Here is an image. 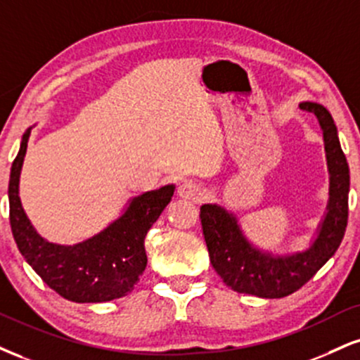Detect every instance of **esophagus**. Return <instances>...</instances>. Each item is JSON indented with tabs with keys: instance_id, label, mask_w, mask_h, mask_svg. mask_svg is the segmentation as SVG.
<instances>
[{
	"instance_id": "34e87169",
	"label": "esophagus",
	"mask_w": 360,
	"mask_h": 360,
	"mask_svg": "<svg viewBox=\"0 0 360 360\" xmlns=\"http://www.w3.org/2000/svg\"><path fill=\"white\" fill-rule=\"evenodd\" d=\"M177 194L184 199H193V201H196V199L201 198L202 189H201V186L196 183V181L188 179V181H183V183L179 184V188H177Z\"/></svg>"
}]
</instances>
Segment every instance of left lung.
I'll list each match as a JSON object with an SVG mask.
<instances>
[{"label": "left lung", "instance_id": "obj_1", "mask_svg": "<svg viewBox=\"0 0 360 360\" xmlns=\"http://www.w3.org/2000/svg\"><path fill=\"white\" fill-rule=\"evenodd\" d=\"M300 109L319 119L330 174L327 213L309 248L287 257L266 253L246 240L235 214L218 205L201 206L199 218L211 265L224 283L238 293L281 298L297 292L333 257L347 228L350 176L337 127L320 103L302 102Z\"/></svg>", "mask_w": 360, "mask_h": 360}]
</instances>
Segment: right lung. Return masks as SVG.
<instances>
[{
  "label": "right lung",
  "instance_id": "add662e5",
  "mask_svg": "<svg viewBox=\"0 0 360 360\" xmlns=\"http://www.w3.org/2000/svg\"><path fill=\"white\" fill-rule=\"evenodd\" d=\"M30 131L21 139L8 186L10 224L20 253L40 278L67 300L98 304L125 297L146 270V235L171 201L174 184L132 198L122 216L82 243H50L32 226L20 201V172Z\"/></svg>",
  "mask_w": 360,
  "mask_h": 360
}]
</instances>
